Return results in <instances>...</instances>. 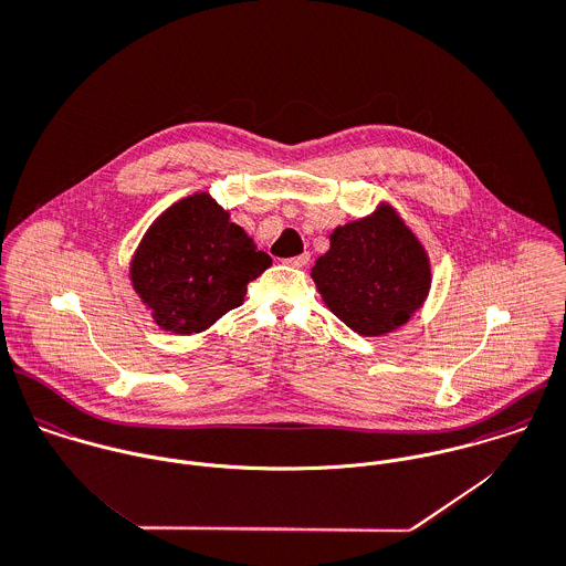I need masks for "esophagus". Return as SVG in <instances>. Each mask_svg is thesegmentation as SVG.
<instances>
[{
	"instance_id": "1",
	"label": "esophagus",
	"mask_w": 566,
	"mask_h": 566,
	"mask_svg": "<svg viewBox=\"0 0 566 566\" xmlns=\"http://www.w3.org/2000/svg\"><path fill=\"white\" fill-rule=\"evenodd\" d=\"M285 263H287V265H292V268H305V265L310 263V254H307V252H303V254H298V256L285 259Z\"/></svg>"
}]
</instances>
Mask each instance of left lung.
I'll return each mask as SVG.
<instances>
[{
	"label": "left lung",
	"instance_id": "8db88e82",
	"mask_svg": "<svg viewBox=\"0 0 566 566\" xmlns=\"http://www.w3.org/2000/svg\"><path fill=\"white\" fill-rule=\"evenodd\" d=\"M312 279L323 303L349 329L377 338L423 307L432 272L419 237L381 201L371 214L334 228Z\"/></svg>",
	"mask_w": 566,
	"mask_h": 566
}]
</instances>
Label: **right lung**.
Instances as JSON below:
<instances>
[{"mask_svg":"<svg viewBox=\"0 0 566 566\" xmlns=\"http://www.w3.org/2000/svg\"><path fill=\"white\" fill-rule=\"evenodd\" d=\"M270 265L272 259L230 221V212L197 190L147 228L129 281L163 332L190 336L239 307L248 283Z\"/></svg>","mask_w":566,"mask_h":566,"instance_id":"right-lung-1","label":"right lung"}]
</instances>
